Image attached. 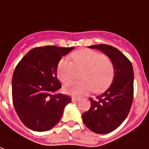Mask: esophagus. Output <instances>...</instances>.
Listing matches in <instances>:
<instances>
[{"instance_id": "34e87169", "label": "esophagus", "mask_w": 149, "mask_h": 149, "mask_svg": "<svg viewBox=\"0 0 149 149\" xmlns=\"http://www.w3.org/2000/svg\"><path fill=\"white\" fill-rule=\"evenodd\" d=\"M79 98H78V97H72V102H79Z\"/></svg>"}]
</instances>
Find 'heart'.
<instances>
[{
    "instance_id": "heart-1",
    "label": "heart",
    "mask_w": 149,
    "mask_h": 149,
    "mask_svg": "<svg viewBox=\"0 0 149 149\" xmlns=\"http://www.w3.org/2000/svg\"><path fill=\"white\" fill-rule=\"evenodd\" d=\"M72 63L62 59L57 66V77L64 84L71 82L77 71H84L82 81L72 82L64 86L68 95L80 97L93 91L101 93L107 89L115 76V66L110 58L91 49H80L71 54Z\"/></svg>"
}]
</instances>
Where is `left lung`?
Listing matches in <instances>:
<instances>
[{
  "label": "left lung",
  "mask_w": 149,
  "mask_h": 149,
  "mask_svg": "<svg viewBox=\"0 0 149 149\" xmlns=\"http://www.w3.org/2000/svg\"><path fill=\"white\" fill-rule=\"evenodd\" d=\"M89 47L105 53L115 66L111 86L95 100L90 98L91 107L82 114L87 128L96 134H105L119 127L130 112L134 98V70L130 60L117 48L107 44Z\"/></svg>",
  "instance_id": "1"
}]
</instances>
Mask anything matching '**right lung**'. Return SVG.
I'll use <instances>...</instances> for the list:
<instances>
[{"label":"right lung","mask_w":149,"mask_h":149,"mask_svg":"<svg viewBox=\"0 0 149 149\" xmlns=\"http://www.w3.org/2000/svg\"><path fill=\"white\" fill-rule=\"evenodd\" d=\"M74 47L44 46L30 50L18 63L12 77V100L19 119L34 131H46L59 122L68 95L57 94L62 85L57 66Z\"/></svg>","instance_id":"obj_1"}]
</instances>
